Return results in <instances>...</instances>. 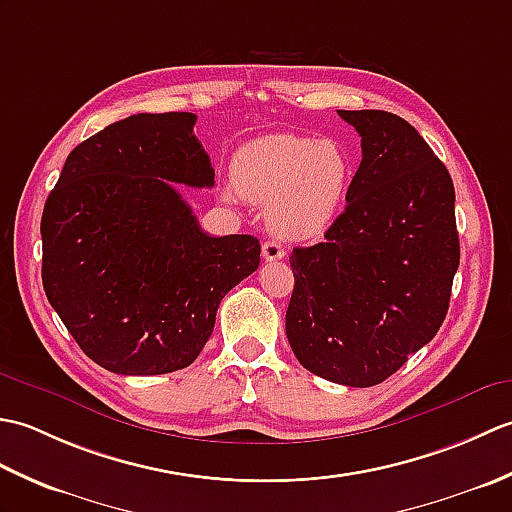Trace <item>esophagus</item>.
Wrapping results in <instances>:
<instances>
[{"label": "esophagus", "instance_id": "esophagus-1", "mask_svg": "<svg viewBox=\"0 0 512 512\" xmlns=\"http://www.w3.org/2000/svg\"><path fill=\"white\" fill-rule=\"evenodd\" d=\"M262 255H264L266 262H277V259H281V257L286 255V250H284V246L277 244V242H264Z\"/></svg>", "mask_w": 512, "mask_h": 512}]
</instances>
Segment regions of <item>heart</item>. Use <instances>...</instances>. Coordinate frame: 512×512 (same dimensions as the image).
Returning <instances> with one entry per match:
<instances>
[{
	"instance_id": "heart-1",
	"label": "heart",
	"mask_w": 512,
	"mask_h": 512,
	"mask_svg": "<svg viewBox=\"0 0 512 512\" xmlns=\"http://www.w3.org/2000/svg\"><path fill=\"white\" fill-rule=\"evenodd\" d=\"M354 176V156L339 140L262 136L233 158L235 191L255 204H268L270 231L295 242L328 231L350 198Z\"/></svg>"
}]
</instances>
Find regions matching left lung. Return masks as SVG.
Returning a JSON list of instances; mask_svg holds the SVG:
<instances>
[{
  "instance_id": "1",
  "label": "left lung",
  "mask_w": 512,
  "mask_h": 512,
  "mask_svg": "<svg viewBox=\"0 0 512 512\" xmlns=\"http://www.w3.org/2000/svg\"><path fill=\"white\" fill-rule=\"evenodd\" d=\"M361 136L345 211L290 255L286 312L297 361L332 383H383L447 317L460 239L447 167L405 118L339 110Z\"/></svg>"
}]
</instances>
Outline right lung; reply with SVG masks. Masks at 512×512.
I'll return each mask as SVG.
<instances>
[{"mask_svg": "<svg viewBox=\"0 0 512 512\" xmlns=\"http://www.w3.org/2000/svg\"><path fill=\"white\" fill-rule=\"evenodd\" d=\"M195 114H138L76 145L41 215L50 306L96 365L123 376L189 367L259 239L206 235L173 184L213 187Z\"/></svg>", "mask_w": 512, "mask_h": 512, "instance_id": "1", "label": "right lung"}]
</instances>
